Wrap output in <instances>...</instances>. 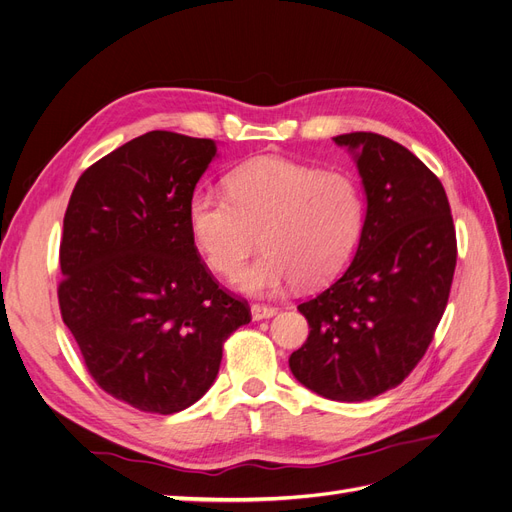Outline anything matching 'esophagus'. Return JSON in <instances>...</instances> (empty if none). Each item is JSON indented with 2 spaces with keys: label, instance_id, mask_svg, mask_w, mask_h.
I'll list each match as a JSON object with an SVG mask.
<instances>
[{
  "label": "esophagus",
  "instance_id": "esophagus-1",
  "mask_svg": "<svg viewBox=\"0 0 512 512\" xmlns=\"http://www.w3.org/2000/svg\"><path fill=\"white\" fill-rule=\"evenodd\" d=\"M277 314V307L273 305H262V303H254L252 305V318L254 320H262V318H271Z\"/></svg>",
  "mask_w": 512,
  "mask_h": 512
}]
</instances>
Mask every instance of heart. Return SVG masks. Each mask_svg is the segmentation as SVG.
Returning a JSON list of instances; mask_svg holds the SVG:
<instances>
[{"mask_svg": "<svg viewBox=\"0 0 512 512\" xmlns=\"http://www.w3.org/2000/svg\"><path fill=\"white\" fill-rule=\"evenodd\" d=\"M226 194L194 192L188 228L209 269L228 280L243 269L260 235L265 252L237 280L245 292L327 284L361 239L365 196L348 170L262 156L232 170Z\"/></svg>", "mask_w": 512, "mask_h": 512, "instance_id": "obj_1", "label": "heart"}]
</instances>
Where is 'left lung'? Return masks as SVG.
<instances>
[{
    "instance_id": "obj_1",
    "label": "left lung",
    "mask_w": 512,
    "mask_h": 512,
    "mask_svg": "<svg viewBox=\"0 0 512 512\" xmlns=\"http://www.w3.org/2000/svg\"><path fill=\"white\" fill-rule=\"evenodd\" d=\"M335 143L356 153L367 215L344 275L299 305L309 335L288 363L309 391L365 401L425 356L451 294L457 237L440 179L412 151L374 132Z\"/></svg>"
}]
</instances>
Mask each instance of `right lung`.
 <instances>
[{
	"label": "right lung",
	"mask_w": 512,
	"mask_h": 512,
	"mask_svg": "<svg viewBox=\"0 0 512 512\" xmlns=\"http://www.w3.org/2000/svg\"><path fill=\"white\" fill-rule=\"evenodd\" d=\"M211 138L153 130L76 181L59 243V312L104 393L173 414L203 397L224 342L252 320L190 237L188 200Z\"/></svg>",
	"instance_id": "obj_1"
}]
</instances>
